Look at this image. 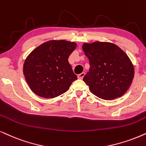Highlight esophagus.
<instances>
[{"label":"esophagus","instance_id":"1","mask_svg":"<svg viewBox=\"0 0 146 146\" xmlns=\"http://www.w3.org/2000/svg\"><path fill=\"white\" fill-rule=\"evenodd\" d=\"M84 75H85V73L84 72H82V73L78 75V78L79 79H82L83 78H84Z\"/></svg>","mask_w":146,"mask_h":146}]
</instances>
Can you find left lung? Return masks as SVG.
Listing matches in <instances>:
<instances>
[{
  "label": "left lung",
  "mask_w": 146,
  "mask_h": 146,
  "mask_svg": "<svg viewBox=\"0 0 146 146\" xmlns=\"http://www.w3.org/2000/svg\"><path fill=\"white\" fill-rule=\"evenodd\" d=\"M89 72L83 80L94 95L104 100L121 97L132 83L134 69L129 57L116 45L107 42L84 43Z\"/></svg>",
  "instance_id": "left-lung-1"
}]
</instances>
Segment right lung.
I'll return each instance as SVG.
<instances>
[{"instance_id":"add662e5","label":"right lung","mask_w":146,"mask_h":146,"mask_svg":"<svg viewBox=\"0 0 146 146\" xmlns=\"http://www.w3.org/2000/svg\"><path fill=\"white\" fill-rule=\"evenodd\" d=\"M74 42L52 40L35 49L25 60L23 74L32 91L43 98H54L67 91L77 79L68 58Z\"/></svg>"}]
</instances>
